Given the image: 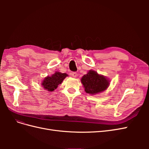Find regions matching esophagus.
<instances>
[{
	"mask_svg": "<svg viewBox=\"0 0 149 149\" xmlns=\"http://www.w3.org/2000/svg\"><path fill=\"white\" fill-rule=\"evenodd\" d=\"M71 76H73V78H76V76H77V73H76V72H72V73H71Z\"/></svg>",
	"mask_w": 149,
	"mask_h": 149,
	"instance_id": "34e87169",
	"label": "esophagus"
}]
</instances>
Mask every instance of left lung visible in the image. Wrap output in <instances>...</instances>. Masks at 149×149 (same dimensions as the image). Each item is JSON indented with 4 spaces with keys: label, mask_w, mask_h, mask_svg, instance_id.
I'll return each mask as SVG.
<instances>
[{
    "label": "left lung",
    "mask_w": 149,
    "mask_h": 149,
    "mask_svg": "<svg viewBox=\"0 0 149 149\" xmlns=\"http://www.w3.org/2000/svg\"><path fill=\"white\" fill-rule=\"evenodd\" d=\"M85 91L88 94H95L102 92L108 87L109 80L102 75L98 74L96 71L90 70L81 78Z\"/></svg>",
    "instance_id": "8db88e82"
}]
</instances>
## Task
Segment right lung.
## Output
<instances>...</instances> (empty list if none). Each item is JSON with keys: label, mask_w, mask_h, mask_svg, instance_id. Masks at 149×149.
Returning <instances> with one entry per match:
<instances>
[{"label": "right lung", "mask_w": 149, "mask_h": 149, "mask_svg": "<svg viewBox=\"0 0 149 149\" xmlns=\"http://www.w3.org/2000/svg\"><path fill=\"white\" fill-rule=\"evenodd\" d=\"M68 76L66 73H61L56 72L52 76H47L42 82L43 87L48 91H53L56 89L58 86L62 83L63 79Z\"/></svg>", "instance_id": "add662e5"}]
</instances>
